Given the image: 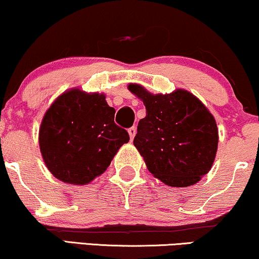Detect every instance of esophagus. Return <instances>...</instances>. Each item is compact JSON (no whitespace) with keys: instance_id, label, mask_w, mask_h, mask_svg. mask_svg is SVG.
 Listing matches in <instances>:
<instances>
[{"instance_id":"34e87169","label":"esophagus","mask_w":259,"mask_h":259,"mask_svg":"<svg viewBox=\"0 0 259 259\" xmlns=\"http://www.w3.org/2000/svg\"><path fill=\"white\" fill-rule=\"evenodd\" d=\"M136 133H137L136 127H131V128H128V134H130L131 140H133V138L136 137Z\"/></svg>"}]
</instances>
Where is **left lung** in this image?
I'll return each mask as SVG.
<instances>
[{
  "instance_id": "8db88e82",
  "label": "left lung",
  "mask_w": 259,
  "mask_h": 259,
  "mask_svg": "<svg viewBox=\"0 0 259 259\" xmlns=\"http://www.w3.org/2000/svg\"><path fill=\"white\" fill-rule=\"evenodd\" d=\"M128 90L143 100L146 108L133 144L150 172L170 187L199 182L213 165L219 142L215 119L209 110L183 89L153 95L131 83Z\"/></svg>"
}]
</instances>
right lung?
<instances>
[{
    "label": "right lung",
    "mask_w": 259,
    "mask_h": 259,
    "mask_svg": "<svg viewBox=\"0 0 259 259\" xmlns=\"http://www.w3.org/2000/svg\"><path fill=\"white\" fill-rule=\"evenodd\" d=\"M114 114L103 94L79 89L65 92L52 103L40 126L39 146L56 179L83 186L105 172L130 140L127 131L114 122Z\"/></svg>",
    "instance_id": "right-lung-1"
}]
</instances>
